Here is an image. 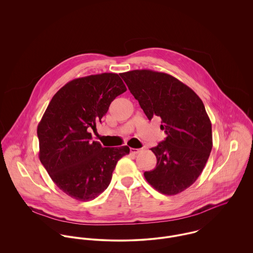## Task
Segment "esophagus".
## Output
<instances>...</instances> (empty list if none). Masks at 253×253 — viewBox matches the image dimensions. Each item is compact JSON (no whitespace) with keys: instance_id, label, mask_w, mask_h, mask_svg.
I'll return each mask as SVG.
<instances>
[{"instance_id":"obj_1","label":"esophagus","mask_w":253,"mask_h":253,"mask_svg":"<svg viewBox=\"0 0 253 253\" xmlns=\"http://www.w3.org/2000/svg\"><path fill=\"white\" fill-rule=\"evenodd\" d=\"M130 151L132 154H138L139 152H140V148H131Z\"/></svg>"}]
</instances>
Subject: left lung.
I'll return each instance as SVG.
<instances>
[{
  "instance_id": "1",
  "label": "left lung",
  "mask_w": 253,
  "mask_h": 253,
  "mask_svg": "<svg viewBox=\"0 0 253 253\" xmlns=\"http://www.w3.org/2000/svg\"><path fill=\"white\" fill-rule=\"evenodd\" d=\"M149 120L161 119L166 139L152 147L156 167L144 171L147 182L165 195L192 185L212 148L211 123L202 100L187 85L165 73L134 70L120 74Z\"/></svg>"
}]
</instances>
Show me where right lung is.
Segmentation results:
<instances>
[{
	"label": "right lung",
	"mask_w": 253,
	"mask_h": 253,
	"mask_svg": "<svg viewBox=\"0 0 253 253\" xmlns=\"http://www.w3.org/2000/svg\"><path fill=\"white\" fill-rule=\"evenodd\" d=\"M127 90L117 74L104 73L76 79L51 99L38 125L39 157L57 186L79 201L99 196L111 183L127 145L103 147L91 141L113 100Z\"/></svg>",
	"instance_id": "right-lung-1"
}]
</instances>
